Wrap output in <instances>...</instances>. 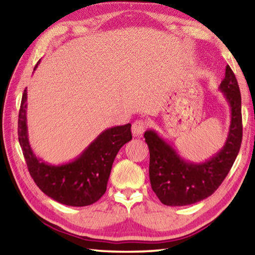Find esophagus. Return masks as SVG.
<instances>
[{
	"label": "esophagus",
	"mask_w": 255,
	"mask_h": 255,
	"mask_svg": "<svg viewBox=\"0 0 255 255\" xmlns=\"http://www.w3.org/2000/svg\"><path fill=\"white\" fill-rule=\"evenodd\" d=\"M146 126H147V125H146V122H144V120H136V122L133 123L131 126L132 135L133 136L143 135V132L146 129Z\"/></svg>",
	"instance_id": "1"
}]
</instances>
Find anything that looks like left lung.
I'll return each instance as SVG.
<instances>
[{"mask_svg":"<svg viewBox=\"0 0 255 255\" xmlns=\"http://www.w3.org/2000/svg\"><path fill=\"white\" fill-rule=\"evenodd\" d=\"M218 89L231 109L230 129L223 147L205 162L183 158L154 129L144 133L149 149L150 185L164 205L187 206L208 198L222 184L235 162L243 133L242 101L239 83L228 65Z\"/></svg>","mask_w":255,"mask_h":255,"instance_id":"obj_1","label":"left lung"}]
</instances>
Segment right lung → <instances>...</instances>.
I'll use <instances>...</instances> for the list:
<instances>
[{
	"instance_id": "add662e5",
	"label": "right lung",
	"mask_w": 255,
	"mask_h": 255,
	"mask_svg": "<svg viewBox=\"0 0 255 255\" xmlns=\"http://www.w3.org/2000/svg\"><path fill=\"white\" fill-rule=\"evenodd\" d=\"M37 63L36 70L38 64ZM27 89L21 100L18 136L30 175L46 196L72 207L92 205L105 195L112 164L119 149L131 140V125L103 130L79 156L67 163L49 164L33 153L27 125Z\"/></svg>"
}]
</instances>
